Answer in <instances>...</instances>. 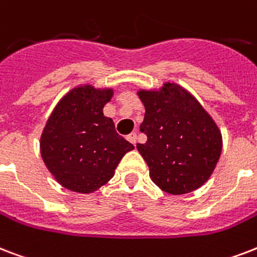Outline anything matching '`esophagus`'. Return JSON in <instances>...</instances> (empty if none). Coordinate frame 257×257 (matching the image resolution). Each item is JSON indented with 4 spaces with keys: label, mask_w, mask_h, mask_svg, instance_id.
Listing matches in <instances>:
<instances>
[{
    "label": "esophagus",
    "mask_w": 257,
    "mask_h": 257,
    "mask_svg": "<svg viewBox=\"0 0 257 257\" xmlns=\"http://www.w3.org/2000/svg\"><path fill=\"white\" fill-rule=\"evenodd\" d=\"M126 139H128L129 142L132 143V144H136V142H137V135L135 132L133 133H131V135H128V136H126Z\"/></svg>",
    "instance_id": "34e87169"
}]
</instances>
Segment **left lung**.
Listing matches in <instances>:
<instances>
[{
  "label": "left lung",
  "instance_id": "left-lung-1",
  "mask_svg": "<svg viewBox=\"0 0 257 257\" xmlns=\"http://www.w3.org/2000/svg\"><path fill=\"white\" fill-rule=\"evenodd\" d=\"M137 95L146 107L140 131L147 135V143L137 144V150L150 167L151 179L174 195L199 189L222 151L214 120L193 94L172 82Z\"/></svg>",
  "mask_w": 257,
  "mask_h": 257
}]
</instances>
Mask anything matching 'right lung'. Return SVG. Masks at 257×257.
Instances as JSON below:
<instances>
[{
    "label": "right lung",
    "instance_id": "1",
    "mask_svg": "<svg viewBox=\"0 0 257 257\" xmlns=\"http://www.w3.org/2000/svg\"><path fill=\"white\" fill-rule=\"evenodd\" d=\"M113 89L74 87L51 113L40 137V154L58 183L89 194L110 181L120 160L135 147L103 115Z\"/></svg>",
    "mask_w": 257,
    "mask_h": 257
}]
</instances>
